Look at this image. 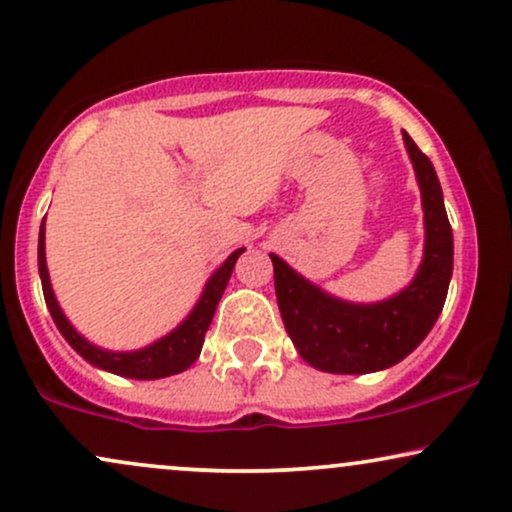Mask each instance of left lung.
<instances>
[{"label": "left lung", "mask_w": 512, "mask_h": 512, "mask_svg": "<svg viewBox=\"0 0 512 512\" xmlns=\"http://www.w3.org/2000/svg\"><path fill=\"white\" fill-rule=\"evenodd\" d=\"M425 208V256L413 282L380 304H349L315 287L270 254L285 330L308 365L334 375H363L396 365L430 334L453 273V232L432 161L403 132Z\"/></svg>", "instance_id": "left-lung-1"}]
</instances>
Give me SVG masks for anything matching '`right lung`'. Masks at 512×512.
Listing matches in <instances>:
<instances>
[{
  "mask_svg": "<svg viewBox=\"0 0 512 512\" xmlns=\"http://www.w3.org/2000/svg\"><path fill=\"white\" fill-rule=\"evenodd\" d=\"M242 251L244 249H237L235 254L227 256L223 266L208 277L204 294H201L197 306L192 308V313H189L173 332L166 334L159 342L144 346L140 351L99 349V346L90 344L82 334L75 332V327L68 323L66 315H63L59 304H56L52 282H49L47 258H44V220L40 225V244H37V268H40L44 301H47V308L49 313H52L56 327H59V332L66 337V342L71 344L87 363L97 365V368L102 370H109L113 375L132 377V380H161V377L178 375V372L187 370L189 365L199 358L201 344H204V334L208 330V325H211L220 296H223L227 282H230L232 268H235Z\"/></svg>",
  "mask_w": 512,
  "mask_h": 512,
  "instance_id": "right-lung-1",
  "label": "right lung"
}]
</instances>
